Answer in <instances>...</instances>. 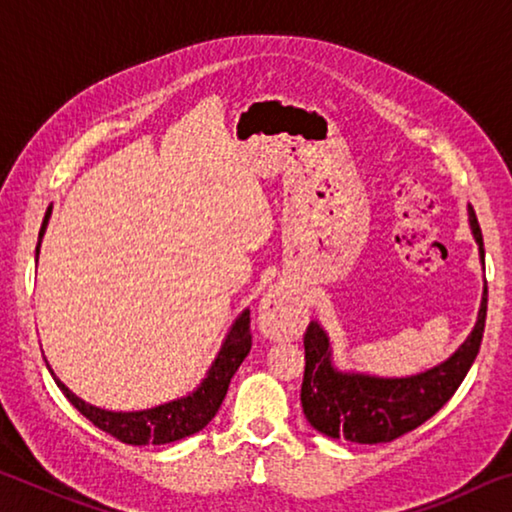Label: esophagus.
I'll return each instance as SVG.
<instances>
[{
	"instance_id": "obj_1",
	"label": "esophagus",
	"mask_w": 512,
	"mask_h": 512,
	"mask_svg": "<svg viewBox=\"0 0 512 512\" xmlns=\"http://www.w3.org/2000/svg\"><path fill=\"white\" fill-rule=\"evenodd\" d=\"M302 320H305V307H302L300 298L293 291L273 287L262 298L259 325L271 339H293L300 332Z\"/></svg>"
}]
</instances>
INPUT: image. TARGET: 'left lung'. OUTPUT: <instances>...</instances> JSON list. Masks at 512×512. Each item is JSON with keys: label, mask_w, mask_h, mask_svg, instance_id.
<instances>
[{"label": "left lung", "mask_w": 512, "mask_h": 512, "mask_svg": "<svg viewBox=\"0 0 512 512\" xmlns=\"http://www.w3.org/2000/svg\"><path fill=\"white\" fill-rule=\"evenodd\" d=\"M467 214L483 264V237L472 205L467 207ZM485 311L488 284H483L476 325L461 348L447 361L411 377H375L336 370L329 336L316 320H311L305 332V379L300 388L305 418L329 438H345L361 445L391 443L418 429L443 409L472 368L481 348Z\"/></svg>", "instance_id": "8db88e82"}]
</instances>
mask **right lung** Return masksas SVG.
I'll use <instances>...</instances> for the list:
<instances>
[{
    "label": "right lung",
    "mask_w": 512,
    "mask_h": 512,
    "mask_svg": "<svg viewBox=\"0 0 512 512\" xmlns=\"http://www.w3.org/2000/svg\"><path fill=\"white\" fill-rule=\"evenodd\" d=\"M49 216L51 207L45 214V221H42L40 241L47 230ZM40 241L36 248V257L40 253ZM250 345H253V334H250V309H244L235 323H232L219 354H216L212 368L207 370V377L201 381V386L187 397L153 406V409L146 411L124 413L99 409V406H92L88 402H83L81 397H76L63 381L51 372V368L49 372L67 400L72 402L94 427L110 433L112 438H117L126 445H167L176 443L180 438L192 436V433L207 427V422L214 418L225 393H228L232 375L239 370L241 361L248 357Z\"/></svg>",
    "instance_id": "right-lung-1"
}]
</instances>
